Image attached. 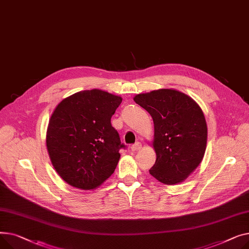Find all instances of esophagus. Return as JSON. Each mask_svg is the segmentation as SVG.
<instances>
[{"instance_id": "obj_1", "label": "esophagus", "mask_w": 249, "mask_h": 249, "mask_svg": "<svg viewBox=\"0 0 249 249\" xmlns=\"http://www.w3.org/2000/svg\"><path fill=\"white\" fill-rule=\"evenodd\" d=\"M141 148H142V143H141L140 142H137L136 143H134L133 145H131V147H130V151H131V152H137V151H139Z\"/></svg>"}]
</instances>
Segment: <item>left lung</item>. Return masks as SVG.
Wrapping results in <instances>:
<instances>
[{
  "label": "left lung",
  "instance_id": "1",
  "mask_svg": "<svg viewBox=\"0 0 249 249\" xmlns=\"http://www.w3.org/2000/svg\"><path fill=\"white\" fill-rule=\"evenodd\" d=\"M153 118L157 155L150 174L159 182L185 181L200 165L207 144L205 116L197 102L175 89H158L134 97Z\"/></svg>",
  "mask_w": 249,
  "mask_h": 249
}]
</instances>
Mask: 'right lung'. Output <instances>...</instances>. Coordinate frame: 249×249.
<instances>
[{
  "label": "right lung",
  "instance_id": "add662e5",
  "mask_svg": "<svg viewBox=\"0 0 249 249\" xmlns=\"http://www.w3.org/2000/svg\"><path fill=\"white\" fill-rule=\"evenodd\" d=\"M121 96L83 90L58 104L49 120L46 145L58 175L70 186L91 190L111 176L118 165L120 135L110 119Z\"/></svg>",
  "mask_w": 249,
  "mask_h": 249
}]
</instances>
